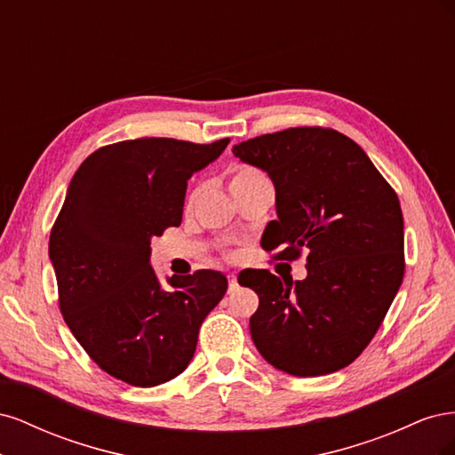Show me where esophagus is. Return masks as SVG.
I'll return each instance as SVG.
<instances>
[{
    "label": "esophagus",
    "mask_w": 455,
    "mask_h": 455,
    "mask_svg": "<svg viewBox=\"0 0 455 455\" xmlns=\"http://www.w3.org/2000/svg\"><path fill=\"white\" fill-rule=\"evenodd\" d=\"M228 279H229V294L231 292H235L237 291V286H239V283H237V275H228Z\"/></svg>",
    "instance_id": "1"
}]
</instances>
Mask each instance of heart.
I'll return each instance as SVG.
<instances>
[{
    "label": "heart",
    "instance_id": "obj_1",
    "mask_svg": "<svg viewBox=\"0 0 455 455\" xmlns=\"http://www.w3.org/2000/svg\"><path fill=\"white\" fill-rule=\"evenodd\" d=\"M259 180H266V176L261 174L258 169L246 167V164H244V167H237L235 171H233L231 180H229V189L241 188V186H249V184H254V182H259ZM197 196H199V189L194 191V196H191V201H194Z\"/></svg>",
    "mask_w": 455,
    "mask_h": 455
}]
</instances>
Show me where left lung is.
<instances>
[{
    "instance_id": "obj_1",
    "label": "left lung",
    "mask_w": 455,
    "mask_h": 455,
    "mask_svg": "<svg viewBox=\"0 0 455 455\" xmlns=\"http://www.w3.org/2000/svg\"><path fill=\"white\" fill-rule=\"evenodd\" d=\"M267 172L275 211L261 235L277 259L307 252V277L239 275L258 294L251 336L264 359L298 378L351 364L378 332L404 277V220L393 188L346 134L298 127L233 146Z\"/></svg>"
}]
</instances>
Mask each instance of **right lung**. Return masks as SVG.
Masks as SVG:
<instances>
[{
  "instance_id": "obj_1",
  "label": "right lung",
  "mask_w": 455,
  "mask_h": 455,
  "mask_svg": "<svg viewBox=\"0 0 455 455\" xmlns=\"http://www.w3.org/2000/svg\"><path fill=\"white\" fill-rule=\"evenodd\" d=\"M228 144L117 142L91 154L68 186L49 259L68 328L109 376L156 387L194 359L201 323L224 298L228 279L201 269L163 284L149 244L180 226L188 180Z\"/></svg>"
}]
</instances>
